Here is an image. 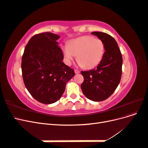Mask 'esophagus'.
<instances>
[{
    "label": "esophagus",
    "instance_id": "obj_1",
    "mask_svg": "<svg viewBox=\"0 0 148 148\" xmlns=\"http://www.w3.org/2000/svg\"><path fill=\"white\" fill-rule=\"evenodd\" d=\"M75 73L77 74V73H80V71L78 70H75Z\"/></svg>",
    "mask_w": 148,
    "mask_h": 148
}]
</instances>
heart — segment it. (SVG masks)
Returning a JSON list of instances; mask_svg holds the SVG:
<instances>
[{"instance_id":"heart-1","label":"heart","mask_w":148,"mask_h":148,"mask_svg":"<svg viewBox=\"0 0 148 148\" xmlns=\"http://www.w3.org/2000/svg\"><path fill=\"white\" fill-rule=\"evenodd\" d=\"M65 62L70 65L77 56L79 65L86 69L95 68L99 64L104 56L105 46L99 38L83 36L71 39L67 45L62 46Z\"/></svg>"}]
</instances>
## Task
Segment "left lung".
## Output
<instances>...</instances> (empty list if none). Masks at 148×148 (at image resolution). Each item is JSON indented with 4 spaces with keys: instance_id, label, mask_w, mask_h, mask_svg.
Returning a JSON list of instances; mask_svg holds the SVG:
<instances>
[{
    "instance_id": "8db88e82",
    "label": "left lung",
    "mask_w": 148,
    "mask_h": 148,
    "mask_svg": "<svg viewBox=\"0 0 148 148\" xmlns=\"http://www.w3.org/2000/svg\"><path fill=\"white\" fill-rule=\"evenodd\" d=\"M91 34L104 42L106 51L97 68L81 71L84 77L81 88L88 99L98 102L107 99L117 88L122 77L123 59L113 37L102 32Z\"/></svg>"
}]
</instances>
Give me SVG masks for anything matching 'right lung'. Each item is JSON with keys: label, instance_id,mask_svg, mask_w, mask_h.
Returning a JSON list of instances; mask_svg holds the SVG:
<instances>
[{"label": "right lung", "instance_id": "obj_1", "mask_svg": "<svg viewBox=\"0 0 148 148\" xmlns=\"http://www.w3.org/2000/svg\"><path fill=\"white\" fill-rule=\"evenodd\" d=\"M60 36L42 33L31 38L21 59V70L26 89L36 100L50 104L63 95L66 83L75 76L74 70L65 65L58 46Z\"/></svg>", "mask_w": 148, "mask_h": 148}]
</instances>
